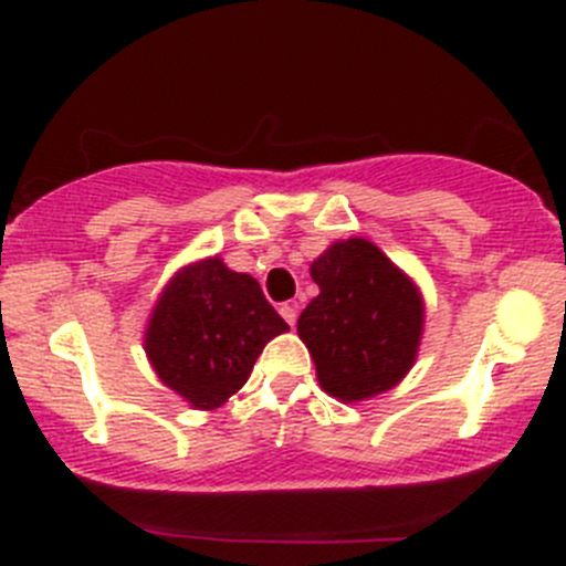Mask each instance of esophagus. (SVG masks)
Returning <instances> with one entry per match:
<instances>
[{
	"label": "esophagus",
	"mask_w": 566,
	"mask_h": 566,
	"mask_svg": "<svg viewBox=\"0 0 566 566\" xmlns=\"http://www.w3.org/2000/svg\"><path fill=\"white\" fill-rule=\"evenodd\" d=\"M279 312H282V317L287 319L290 325H295V319H298V304H284Z\"/></svg>",
	"instance_id": "34e87169"
}]
</instances>
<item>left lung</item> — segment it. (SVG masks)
Masks as SVG:
<instances>
[{
    "label": "left lung",
    "instance_id": "8db88e82",
    "mask_svg": "<svg viewBox=\"0 0 566 566\" xmlns=\"http://www.w3.org/2000/svg\"><path fill=\"white\" fill-rule=\"evenodd\" d=\"M310 271L319 295L301 312L298 336L315 358L319 386L345 402L389 391L419 350V290L364 238L334 243Z\"/></svg>",
    "mask_w": 566,
    "mask_h": 566
}]
</instances>
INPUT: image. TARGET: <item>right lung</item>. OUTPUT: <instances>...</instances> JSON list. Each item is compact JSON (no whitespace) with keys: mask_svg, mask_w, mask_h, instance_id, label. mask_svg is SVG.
Masks as SVG:
<instances>
[{"mask_svg":"<svg viewBox=\"0 0 566 566\" xmlns=\"http://www.w3.org/2000/svg\"><path fill=\"white\" fill-rule=\"evenodd\" d=\"M290 331L256 279L213 256L182 268L147 325L145 350L169 389L193 408L224 405L254 369L273 336Z\"/></svg>","mask_w":566,"mask_h":566,"instance_id":"obj_1","label":"right lung"}]
</instances>
